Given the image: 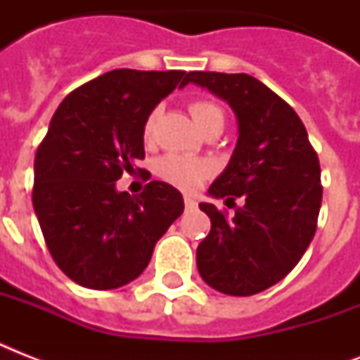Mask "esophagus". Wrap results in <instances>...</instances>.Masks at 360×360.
<instances>
[{
  "mask_svg": "<svg viewBox=\"0 0 360 360\" xmlns=\"http://www.w3.org/2000/svg\"><path fill=\"white\" fill-rule=\"evenodd\" d=\"M185 205L188 209L196 207V200H194V198H191V196H185Z\"/></svg>",
  "mask_w": 360,
  "mask_h": 360,
  "instance_id": "obj_1",
  "label": "esophagus"
}]
</instances>
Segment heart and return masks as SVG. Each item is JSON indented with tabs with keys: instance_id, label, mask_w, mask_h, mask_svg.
<instances>
[{
	"instance_id": "obj_1",
	"label": "heart",
	"mask_w": 360,
	"mask_h": 360,
	"mask_svg": "<svg viewBox=\"0 0 360 360\" xmlns=\"http://www.w3.org/2000/svg\"><path fill=\"white\" fill-rule=\"evenodd\" d=\"M191 115L194 123L202 129H209L211 124H224V112L214 103L209 101H194L191 104ZM157 112H153L143 124V134L149 138L153 132ZM213 172V166L202 158L181 157V155H166L157 162V174L160 179L168 181L169 185L177 186L181 191L192 192L202 185Z\"/></svg>"
}]
</instances>
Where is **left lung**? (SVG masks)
<instances>
[{"label": "left lung", "mask_w": 360, "mask_h": 360, "mask_svg": "<svg viewBox=\"0 0 360 360\" xmlns=\"http://www.w3.org/2000/svg\"><path fill=\"white\" fill-rule=\"evenodd\" d=\"M191 82L230 104L239 129L207 194L243 200L231 219L200 203L211 231L198 245V271L220 293L254 295L284 278L314 239L323 192L318 155L295 110L254 76L198 70Z\"/></svg>", "instance_id": "left-lung-1"}]
</instances>
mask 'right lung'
I'll use <instances>...</instances> for the list:
<instances>
[{
  "label": "right lung",
  "mask_w": 360,
  "mask_h": 360,
  "mask_svg": "<svg viewBox=\"0 0 360 360\" xmlns=\"http://www.w3.org/2000/svg\"><path fill=\"white\" fill-rule=\"evenodd\" d=\"M185 70L115 69L67 95L37 149L33 209L48 250L72 282L115 290L138 278L185 203L151 181L140 196L115 181L146 157L143 124Z\"/></svg>",
  "instance_id": "1"
}]
</instances>
